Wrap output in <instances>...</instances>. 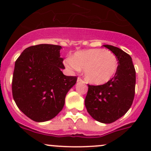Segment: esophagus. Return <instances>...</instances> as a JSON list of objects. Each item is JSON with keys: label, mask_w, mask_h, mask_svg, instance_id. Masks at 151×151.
<instances>
[{"label": "esophagus", "mask_w": 151, "mask_h": 151, "mask_svg": "<svg viewBox=\"0 0 151 151\" xmlns=\"http://www.w3.org/2000/svg\"><path fill=\"white\" fill-rule=\"evenodd\" d=\"M83 80H82L81 78H80V77H78V78H77V83H83Z\"/></svg>", "instance_id": "obj_1"}]
</instances>
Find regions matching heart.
Wrapping results in <instances>:
<instances>
[{
  "mask_svg": "<svg viewBox=\"0 0 151 151\" xmlns=\"http://www.w3.org/2000/svg\"><path fill=\"white\" fill-rule=\"evenodd\" d=\"M71 71L84 69L85 80L93 85H103L113 78L118 68V60L112 52L104 49H90L76 52L65 60Z\"/></svg>",
  "mask_w": 151,
  "mask_h": 151,
  "instance_id": "heart-1",
  "label": "heart"
}]
</instances>
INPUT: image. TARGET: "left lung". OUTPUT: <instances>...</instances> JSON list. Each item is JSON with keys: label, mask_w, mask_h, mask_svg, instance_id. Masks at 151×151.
Returning <instances> with one entry per match:
<instances>
[{"label": "left lung", "mask_w": 151, "mask_h": 151, "mask_svg": "<svg viewBox=\"0 0 151 151\" xmlns=\"http://www.w3.org/2000/svg\"><path fill=\"white\" fill-rule=\"evenodd\" d=\"M115 54L118 68L113 78L101 85H88L85 100L87 111L96 121L115 122L130 109L135 93L136 71L131 56L112 45H103Z\"/></svg>", "instance_id": "left-lung-1"}]
</instances>
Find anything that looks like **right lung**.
<instances>
[{"label": "right lung", "mask_w": 151, "mask_h": 151, "mask_svg": "<svg viewBox=\"0 0 151 151\" xmlns=\"http://www.w3.org/2000/svg\"><path fill=\"white\" fill-rule=\"evenodd\" d=\"M59 45H35L25 49L15 62L12 94L17 106L33 121L45 122L63 109L67 93L77 77L66 76Z\"/></svg>", "instance_id": "obj_1"}]
</instances>
